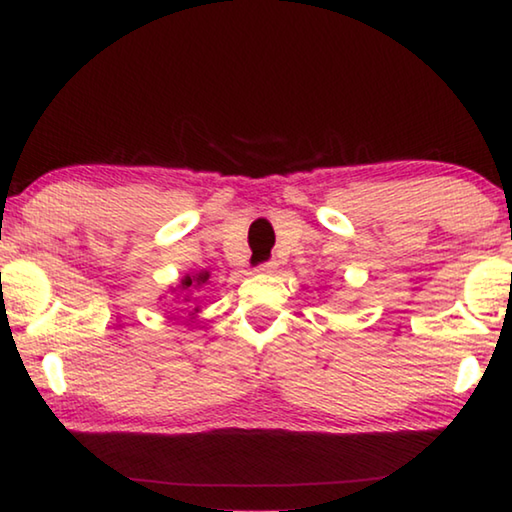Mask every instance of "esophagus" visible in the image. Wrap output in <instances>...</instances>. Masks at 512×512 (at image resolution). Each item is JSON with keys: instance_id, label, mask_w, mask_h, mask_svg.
<instances>
[{"instance_id": "1", "label": "esophagus", "mask_w": 512, "mask_h": 512, "mask_svg": "<svg viewBox=\"0 0 512 512\" xmlns=\"http://www.w3.org/2000/svg\"><path fill=\"white\" fill-rule=\"evenodd\" d=\"M275 268H277V262H266L262 266H257V273L268 275V273H275Z\"/></svg>"}]
</instances>
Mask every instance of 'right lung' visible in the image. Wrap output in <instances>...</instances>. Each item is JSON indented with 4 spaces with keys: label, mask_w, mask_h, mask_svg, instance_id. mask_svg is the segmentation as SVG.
Returning <instances> with one entry per match:
<instances>
[{
    "label": "right lung",
    "mask_w": 512,
    "mask_h": 512,
    "mask_svg": "<svg viewBox=\"0 0 512 512\" xmlns=\"http://www.w3.org/2000/svg\"><path fill=\"white\" fill-rule=\"evenodd\" d=\"M210 282V271H194V273H185L183 277H180L176 287H171V293L176 298H183V302H189L192 300V293L203 289L205 284ZM198 300V298H194ZM198 311H201V307H192V311H189V318H196Z\"/></svg>",
    "instance_id": "obj_1"
}]
</instances>
